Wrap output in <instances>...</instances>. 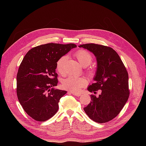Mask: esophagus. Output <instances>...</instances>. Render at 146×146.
Wrapping results in <instances>:
<instances>
[{"label":"esophagus","mask_w":146,"mask_h":146,"mask_svg":"<svg viewBox=\"0 0 146 146\" xmlns=\"http://www.w3.org/2000/svg\"><path fill=\"white\" fill-rule=\"evenodd\" d=\"M69 93H70L73 94L74 96H80L81 94H79V93H77V92H72V91H69Z\"/></svg>","instance_id":"esophagus-1"}]
</instances>
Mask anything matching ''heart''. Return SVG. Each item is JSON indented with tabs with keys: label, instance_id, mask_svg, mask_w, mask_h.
<instances>
[{
	"label": "heart",
	"instance_id": "b5f03b06",
	"mask_svg": "<svg viewBox=\"0 0 146 146\" xmlns=\"http://www.w3.org/2000/svg\"><path fill=\"white\" fill-rule=\"evenodd\" d=\"M74 56L83 66L90 65L92 61V56L89 52L85 50H79L75 53ZM67 56H63L57 61L56 69L59 74L64 75L66 74V61ZM87 83V80L84 77H78L75 76H69L64 79L62 82V87L64 89L73 92H80Z\"/></svg>",
	"mask_w": 146,
	"mask_h": 146
}]
</instances>
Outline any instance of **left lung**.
Instances as JSON below:
<instances>
[{
    "label": "left lung",
    "mask_w": 146,
    "mask_h": 146,
    "mask_svg": "<svg viewBox=\"0 0 146 146\" xmlns=\"http://www.w3.org/2000/svg\"><path fill=\"white\" fill-rule=\"evenodd\" d=\"M93 54L97 60L95 83L88 87L94 92L101 94L96 98L91 95V101L83 108L89 117L98 123L112 120L121 112L129 99V75L117 52L112 48L96 44L78 46Z\"/></svg>",
    "instance_id": "1"
}]
</instances>
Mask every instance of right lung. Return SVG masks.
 Wrapping results in <instances>:
<instances>
[{"label":"right lung","instance_id":"add662e5","mask_svg":"<svg viewBox=\"0 0 146 146\" xmlns=\"http://www.w3.org/2000/svg\"><path fill=\"white\" fill-rule=\"evenodd\" d=\"M77 46L48 43L30 49L17 74V96L21 106L34 120L46 121L58 110L60 99L67 92L54 88L58 83L57 61Z\"/></svg>","mask_w":146,"mask_h":146}]
</instances>
